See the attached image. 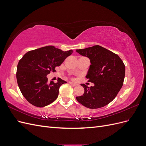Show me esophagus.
Listing matches in <instances>:
<instances>
[{
    "instance_id": "obj_1",
    "label": "esophagus",
    "mask_w": 146,
    "mask_h": 146,
    "mask_svg": "<svg viewBox=\"0 0 146 146\" xmlns=\"http://www.w3.org/2000/svg\"><path fill=\"white\" fill-rule=\"evenodd\" d=\"M69 83L70 84V85H72L73 86H76L77 85V83H74V82H69Z\"/></svg>"
}]
</instances>
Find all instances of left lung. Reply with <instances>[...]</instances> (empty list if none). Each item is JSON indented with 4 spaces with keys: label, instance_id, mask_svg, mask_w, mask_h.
I'll list each match as a JSON object with an SVG mask.
<instances>
[{
    "label": "left lung",
    "instance_id": "8db88e82",
    "mask_svg": "<svg viewBox=\"0 0 146 146\" xmlns=\"http://www.w3.org/2000/svg\"><path fill=\"white\" fill-rule=\"evenodd\" d=\"M76 52L90 60L91 65L86 77L94 85L81 84L85 92L76 99L85 107L96 109L108 105L116 98L123 85L125 65L117 55L99 45Z\"/></svg>",
    "mask_w": 146,
    "mask_h": 146
}]
</instances>
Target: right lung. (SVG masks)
Masks as SVG:
<instances>
[{"label": "right lung", "mask_w": 146, "mask_h": 146, "mask_svg": "<svg viewBox=\"0 0 146 146\" xmlns=\"http://www.w3.org/2000/svg\"><path fill=\"white\" fill-rule=\"evenodd\" d=\"M72 50L63 51L53 46L28 52L17 66L16 78L21 93L29 103L37 107L50 104L58 98L61 85L67 83L61 78L48 82L47 76L55 71Z\"/></svg>", "instance_id": "obj_1"}]
</instances>
